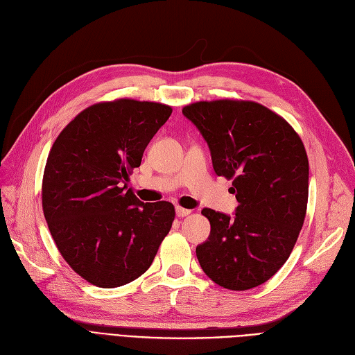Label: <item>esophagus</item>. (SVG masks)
Here are the masks:
<instances>
[{"mask_svg":"<svg viewBox=\"0 0 355 355\" xmlns=\"http://www.w3.org/2000/svg\"><path fill=\"white\" fill-rule=\"evenodd\" d=\"M175 212H177V216H178V218H184V216L190 215V212H191V211H189V209H186V208L177 207V208H175Z\"/></svg>","mask_w":355,"mask_h":355,"instance_id":"esophagus-1","label":"esophagus"}]
</instances>
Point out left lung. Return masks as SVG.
<instances>
[{
  "label": "left lung",
  "instance_id": "left-lung-1",
  "mask_svg": "<svg viewBox=\"0 0 355 355\" xmlns=\"http://www.w3.org/2000/svg\"><path fill=\"white\" fill-rule=\"evenodd\" d=\"M207 140L216 175L233 180L239 202L228 216L205 208L211 234L196 248L216 284L248 291L289 258L308 203V157L289 122L255 101H196L182 107Z\"/></svg>",
  "mask_w": 355,
  "mask_h": 355
}]
</instances>
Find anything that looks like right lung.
Segmentation results:
<instances>
[{
  "mask_svg": "<svg viewBox=\"0 0 355 355\" xmlns=\"http://www.w3.org/2000/svg\"><path fill=\"white\" fill-rule=\"evenodd\" d=\"M171 113L173 107L155 101H100L66 125L49 153L45 221L69 267L98 288L139 279L173 227V203H143L127 189Z\"/></svg>",
  "mask_w": 355,
  "mask_h": 355,
  "instance_id": "right-lung-1",
  "label": "right lung"
}]
</instances>
